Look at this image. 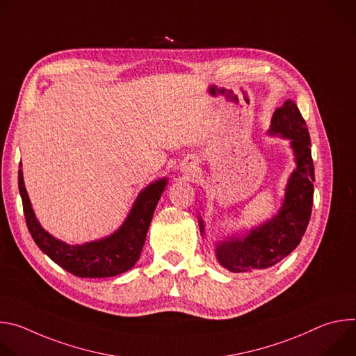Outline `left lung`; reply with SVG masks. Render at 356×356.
<instances>
[{
    "instance_id": "1",
    "label": "left lung",
    "mask_w": 356,
    "mask_h": 356,
    "mask_svg": "<svg viewBox=\"0 0 356 356\" xmlns=\"http://www.w3.org/2000/svg\"><path fill=\"white\" fill-rule=\"evenodd\" d=\"M269 134L291 139L297 168L289 180L283 206L273 220L252 229L242 241L231 239L217 245L218 262L234 273L266 269L280 262L297 248L312 217L316 177L310 134L291 99L273 113ZM200 227L204 229L201 220Z\"/></svg>"
}]
</instances>
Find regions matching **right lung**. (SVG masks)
Here are the masks:
<instances>
[{
    "label": "right lung",
    "instance_id": "right-lung-1",
    "mask_svg": "<svg viewBox=\"0 0 356 356\" xmlns=\"http://www.w3.org/2000/svg\"><path fill=\"white\" fill-rule=\"evenodd\" d=\"M166 181L162 179L147 186L138 195L122 227L111 236L72 246L50 236L39 225L24 186L22 170L18 172L25 221L35 243L55 264L77 277H111L129 270L136 264Z\"/></svg>",
    "mask_w": 356,
    "mask_h": 356
}]
</instances>
